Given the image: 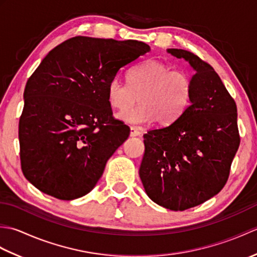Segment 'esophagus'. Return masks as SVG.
<instances>
[{
  "mask_svg": "<svg viewBox=\"0 0 257 257\" xmlns=\"http://www.w3.org/2000/svg\"><path fill=\"white\" fill-rule=\"evenodd\" d=\"M139 135H140V132L137 128L130 127V136H132V137H137Z\"/></svg>",
  "mask_w": 257,
  "mask_h": 257,
  "instance_id": "obj_1",
  "label": "esophagus"
}]
</instances>
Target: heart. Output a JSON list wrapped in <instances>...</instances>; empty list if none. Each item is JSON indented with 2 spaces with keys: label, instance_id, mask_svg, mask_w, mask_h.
<instances>
[{
  "label": "heart",
  "instance_id": "b5f03b06",
  "mask_svg": "<svg viewBox=\"0 0 257 257\" xmlns=\"http://www.w3.org/2000/svg\"><path fill=\"white\" fill-rule=\"evenodd\" d=\"M192 81L182 70H172L158 59H148L130 70L127 84L113 78L107 86V100L113 109L124 110L136 101L137 106L118 113L122 121L134 125L156 122L170 124L187 109Z\"/></svg>",
  "mask_w": 257,
  "mask_h": 257
}]
</instances>
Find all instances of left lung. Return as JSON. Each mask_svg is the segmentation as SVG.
<instances>
[{"mask_svg":"<svg viewBox=\"0 0 257 257\" xmlns=\"http://www.w3.org/2000/svg\"><path fill=\"white\" fill-rule=\"evenodd\" d=\"M168 52L195 70L190 105L176 121L144 135L139 176L152 201L184 211L225 185L239 146L237 108L210 64L189 51Z\"/></svg>","mask_w":257,"mask_h":257,"instance_id":"left-lung-1","label":"left lung"}]
</instances>
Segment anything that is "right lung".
<instances>
[{
	"mask_svg": "<svg viewBox=\"0 0 257 257\" xmlns=\"http://www.w3.org/2000/svg\"><path fill=\"white\" fill-rule=\"evenodd\" d=\"M149 51L144 42L76 36L47 54L27 80L19 122L21 168L35 188L59 200L94 189L130 134L112 117L107 86Z\"/></svg>",
	"mask_w": 257,
	"mask_h": 257,
	"instance_id": "right-lung-1",
	"label": "right lung"
}]
</instances>
